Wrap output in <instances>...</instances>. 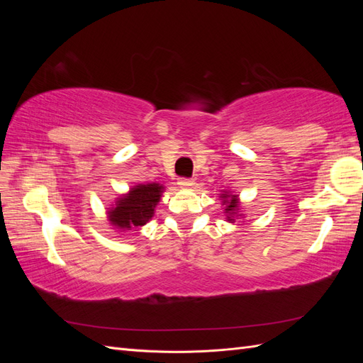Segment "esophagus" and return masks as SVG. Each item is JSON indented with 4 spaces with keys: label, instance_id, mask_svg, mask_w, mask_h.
I'll return each instance as SVG.
<instances>
[{
    "label": "esophagus",
    "instance_id": "esophagus-1",
    "mask_svg": "<svg viewBox=\"0 0 363 363\" xmlns=\"http://www.w3.org/2000/svg\"><path fill=\"white\" fill-rule=\"evenodd\" d=\"M177 183H179L180 188L188 189V188H191V186H194V179H184V177H182V179H179Z\"/></svg>",
    "mask_w": 363,
    "mask_h": 363
}]
</instances>
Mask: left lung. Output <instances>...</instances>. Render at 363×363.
Returning a JSON list of instances; mask_svg holds the SVG:
<instances>
[{
	"mask_svg": "<svg viewBox=\"0 0 363 363\" xmlns=\"http://www.w3.org/2000/svg\"><path fill=\"white\" fill-rule=\"evenodd\" d=\"M218 195L224 206L225 221L233 224L238 221L239 218H244V213L240 212V201H239L238 194H235L232 191H221V194H218Z\"/></svg>",
	"mask_w": 363,
	"mask_h": 363,
	"instance_id": "left-lung-1",
	"label": "left lung"
}]
</instances>
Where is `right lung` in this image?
Masks as SVG:
<instances>
[{
    "label": "right lung",
    "mask_w": 363,
    "mask_h": 363,
    "mask_svg": "<svg viewBox=\"0 0 363 363\" xmlns=\"http://www.w3.org/2000/svg\"><path fill=\"white\" fill-rule=\"evenodd\" d=\"M163 191L164 186L160 183H138L107 207L108 224L116 228L118 233L133 227H144L155 216Z\"/></svg>",
    "instance_id": "obj_1"
}]
</instances>
